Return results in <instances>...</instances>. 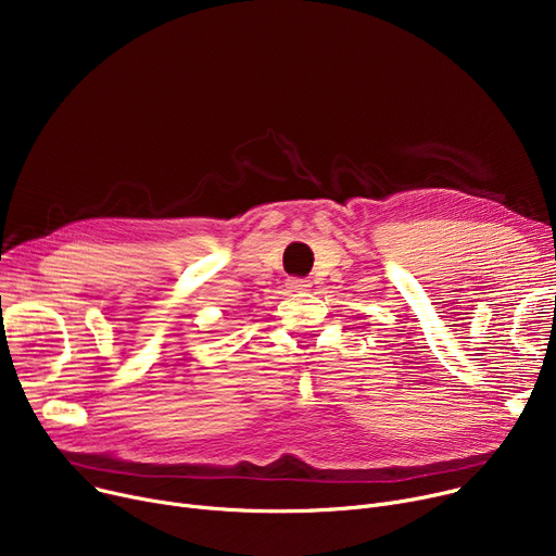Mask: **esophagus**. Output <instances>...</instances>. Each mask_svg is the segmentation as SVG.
<instances>
[{
	"instance_id": "obj_1",
	"label": "esophagus",
	"mask_w": 556,
	"mask_h": 556,
	"mask_svg": "<svg viewBox=\"0 0 556 556\" xmlns=\"http://www.w3.org/2000/svg\"><path fill=\"white\" fill-rule=\"evenodd\" d=\"M286 288H288L290 292H306V290L311 288V281H308V279H300V277H290V279L286 281Z\"/></svg>"
}]
</instances>
